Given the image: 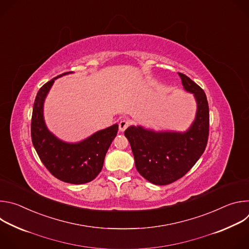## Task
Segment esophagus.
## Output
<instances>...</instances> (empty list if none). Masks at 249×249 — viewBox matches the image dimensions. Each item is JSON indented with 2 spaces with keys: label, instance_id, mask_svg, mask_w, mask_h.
<instances>
[{
  "label": "esophagus",
  "instance_id": "34e87169",
  "mask_svg": "<svg viewBox=\"0 0 249 249\" xmlns=\"http://www.w3.org/2000/svg\"><path fill=\"white\" fill-rule=\"evenodd\" d=\"M130 126V121L127 119H123L119 122V131L124 132Z\"/></svg>",
  "mask_w": 249,
  "mask_h": 249
}]
</instances>
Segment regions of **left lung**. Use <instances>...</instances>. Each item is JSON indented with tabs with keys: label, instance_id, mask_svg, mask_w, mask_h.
Returning <instances> with one entry per match:
<instances>
[{
	"label": "left lung",
	"instance_id": "left-lung-1",
	"mask_svg": "<svg viewBox=\"0 0 249 249\" xmlns=\"http://www.w3.org/2000/svg\"><path fill=\"white\" fill-rule=\"evenodd\" d=\"M185 90L197 101L196 118L188 131L154 132L142 127L126 129L138 172L156 185L170 184L183 177L203 155L209 137V105L204 90L178 73Z\"/></svg>",
	"mask_w": 249,
	"mask_h": 249
}]
</instances>
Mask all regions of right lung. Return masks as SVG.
<instances>
[{
    "label": "right lung",
    "mask_w": 249,
    "mask_h": 249,
    "mask_svg": "<svg viewBox=\"0 0 249 249\" xmlns=\"http://www.w3.org/2000/svg\"><path fill=\"white\" fill-rule=\"evenodd\" d=\"M55 77L43 85L35 97L31 117V140L40 160L56 178L72 184L93 180L101 171L106 153L118 132L114 124L77 144H68L48 131L43 119V102Z\"/></svg>",
    "instance_id": "add662e5"
}]
</instances>
